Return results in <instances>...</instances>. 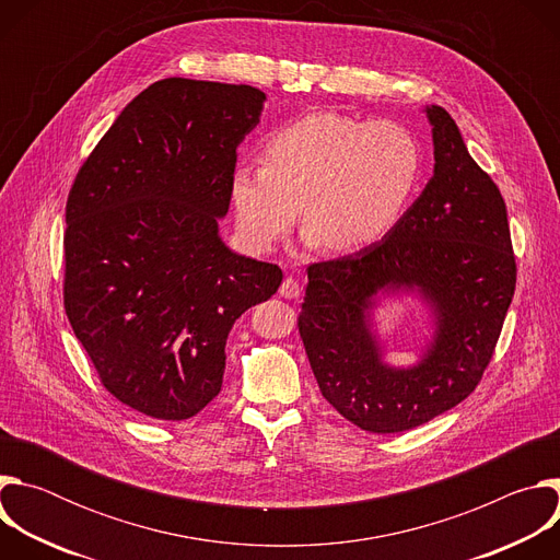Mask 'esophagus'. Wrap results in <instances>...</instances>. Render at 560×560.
I'll list each match as a JSON object with an SVG mask.
<instances>
[{"label": "esophagus", "instance_id": "obj_1", "mask_svg": "<svg viewBox=\"0 0 560 560\" xmlns=\"http://www.w3.org/2000/svg\"><path fill=\"white\" fill-rule=\"evenodd\" d=\"M279 294H281V296H285V299H296V296L301 294V285H299V281H296L294 277H285V279H283V283H281V288H279Z\"/></svg>", "mask_w": 560, "mask_h": 560}]
</instances>
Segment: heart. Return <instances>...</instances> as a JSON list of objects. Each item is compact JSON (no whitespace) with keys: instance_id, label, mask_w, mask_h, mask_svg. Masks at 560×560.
<instances>
[{"instance_id":"heart-1","label":"heart","mask_w":560,"mask_h":560,"mask_svg":"<svg viewBox=\"0 0 560 560\" xmlns=\"http://www.w3.org/2000/svg\"><path fill=\"white\" fill-rule=\"evenodd\" d=\"M423 175V148L404 124L312 113L270 135L264 164H238L230 195L253 250H270L299 214L330 253L376 244L404 217Z\"/></svg>"}]
</instances>
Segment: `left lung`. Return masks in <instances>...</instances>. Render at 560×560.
Masks as SVG:
<instances>
[{"label":"left lung","mask_w":560,"mask_h":560,"mask_svg":"<svg viewBox=\"0 0 560 560\" xmlns=\"http://www.w3.org/2000/svg\"><path fill=\"white\" fill-rule=\"evenodd\" d=\"M434 175L381 242L307 266L299 335L326 401L374 434L406 432L452 410L481 383L516 288L499 186L469 156L454 119L428 110ZM415 289L438 330L422 363L389 369L369 330L378 291Z\"/></svg>","instance_id":"1"}]
</instances>
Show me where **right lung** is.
Returning <instances> with one entry per match:
<instances>
[{
	"label": "right lung",
	"mask_w": 560,
	"mask_h": 560,
	"mask_svg": "<svg viewBox=\"0 0 560 560\" xmlns=\"http://www.w3.org/2000/svg\"><path fill=\"white\" fill-rule=\"evenodd\" d=\"M264 100L244 84L154 82L68 192L66 316L102 385L150 419L184 421L212 401L232 324L283 281L279 266L230 253L217 228Z\"/></svg>",
	"instance_id": "1"
}]
</instances>
